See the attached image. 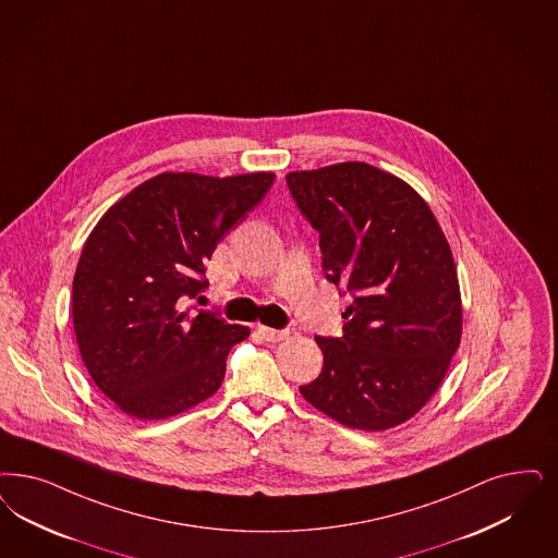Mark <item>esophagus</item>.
Masks as SVG:
<instances>
[{
	"label": "esophagus",
	"mask_w": 558,
	"mask_h": 558,
	"mask_svg": "<svg viewBox=\"0 0 558 558\" xmlns=\"http://www.w3.org/2000/svg\"><path fill=\"white\" fill-rule=\"evenodd\" d=\"M257 331H259V336H262L264 340H268V342H280V340H284V338L289 336V329H274V327L266 326L257 327Z\"/></svg>",
	"instance_id": "34e87169"
}]
</instances>
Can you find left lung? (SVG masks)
Instances as JSON below:
<instances>
[{
  "label": "left lung",
  "mask_w": 558,
  "mask_h": 558,
  "mask_svg": "<svg viewBox=\"0 0 558 558\" xmlns=\"http://www.w3.org/2000/svg\"><path fill=\"white\" fill-rule=\"evenodd\" d=\"M319 232L322 268L352 303L340 338L317 336L303 398L350 428L385 430L423 408L460 347L458 269L437 218L402 179L366 162L287 174Z\"/></svg>",
  "instance_id": "obj_1"
}]
</instances>
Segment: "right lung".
<instances>
[{
	"label": "right lung",
	"mask_w": 558,
	"mask_h": 558,
	"mask_svg": "<svg viewBox=\"0 0 558 558\" xmlns=\"http://www.w3.org/2000/svg\"><path fill=\"white\" fill-rule=\"evenodd\" d=\"M274 173H162L111 206L84 243L72 292L82 361L140 421L181 414L218 391L250 327L185 308L206 262L269 192Z\"/></svg>",
	"instance_id": "add662e5"
}]
</instances>
